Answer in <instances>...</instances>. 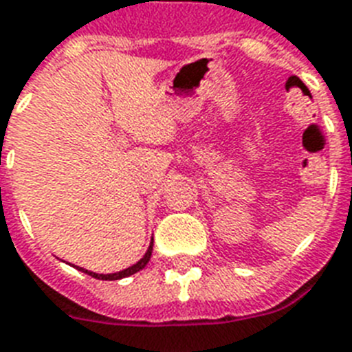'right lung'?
Instances as JSON below:
<instances>
[{"instance_id": "add662e5", "label": "right lung", "mask_w": 352, "mask_h": 352, "mask_svg": "<svg viewBox=\"0 0 352 352\" xmlns=\"http://www.w3.org/2000/svg\"><path fill=\"white\" fill-rule=\"evenodd\" d=\"M151 251H153V241L150 242V245H148V251L144 253V256H142L137 264L130 265V267H126V270L122 271H117V273H108V275H101V273H94V271H88L85 270V267H79V265H76L77 270L82 271V273H87V275L94 276V278L97 280H121V278H126V276L133 275V273H137V271H141L146 267V264L150 262V256H151Z\"/></svg>"}]
</instances>
